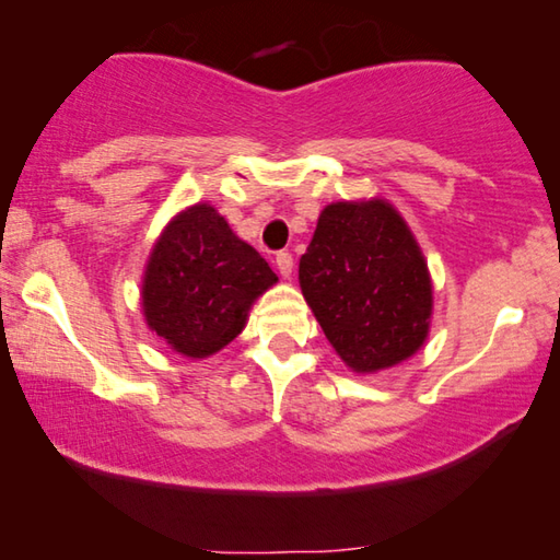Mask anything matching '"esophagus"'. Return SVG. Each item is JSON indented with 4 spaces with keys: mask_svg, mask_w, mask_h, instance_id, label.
I'll return each instance as SVG.
<instances>
[{
    "mask_svg": "<svg viewBox=\"0 0 560 560\" xmlns=\"http://www.w3.org/2000/svg\"><path fill=\"white\" fill-rule=\"evenodd\" d=\"M275 265H278L282 278H290V275H293V255H290V252H278Z\"/></svg>",
    "mask_w": 560,
    "mask_h": 560,
    "instance_id": "esophagus-1",
    "label": "esophagus"
}]
</instances>
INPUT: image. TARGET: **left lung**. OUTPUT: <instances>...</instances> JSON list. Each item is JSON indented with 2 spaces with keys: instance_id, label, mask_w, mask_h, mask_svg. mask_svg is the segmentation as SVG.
Wrapping results in <instances>:
<instances>
[{
  "instance_id": "1",
  "label": "left lung",
  "mask_w": 560,
  "mask_h": 560,
  "mask_svg": "<svg viewBox=\"0 0 560 560\" xmlns=\"http://www.w3.org/2000/svg\"><path fill=\"white\" fill-rule=\"evenodd\" d=\"M298 275L326 339L354 372L385 370L423 347L431 280L389 203L326 206Z\"/></svg>"
}]
</instances>
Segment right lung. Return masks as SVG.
Segmentation results:
<instances>
[{
	"instance_id": "1",
	"label": "right lung",
	"mask_w": 560,
	"mask_h": 560,
	"mask_svg": "<svg viewBox=\"0 0 560 560\" xmlns=\"http://www.w3.org/2000/svg\"><path fill=\"white\" fill-rule=\"evenodd\" d=\"M278 282L255 247L209 203L175 217L152 249L142 285L148 326L180 354H217L242 334L249 305Z\"/></svg>"
}]
</instances>
